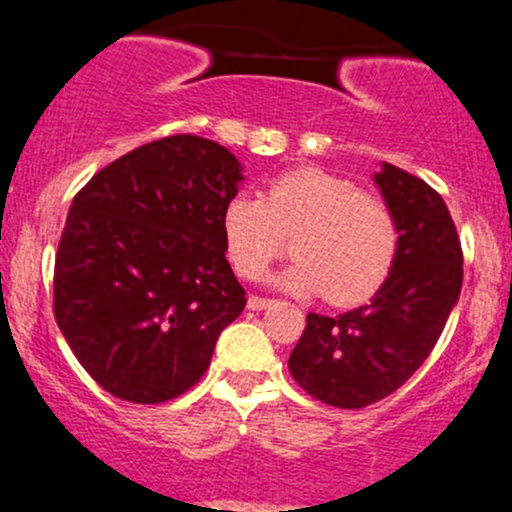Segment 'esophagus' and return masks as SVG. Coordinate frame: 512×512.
<instances>
[{
	"mask_svg": "<svg viewBox=\"0 0 512 512\" xmlns=\"http://www.w3.org/2000/svg\"><path fill=\"white\" fill-rule=\"evenodd\" d=\"M273 300H268V297H258V295H251L249 302H246V307L254 309V312H261V309H266L268 304H271Z\"/></svg>",
	"mask_w": 512,
	"mask_h": 512,
	"instance_id": "obj_1",
	"label": "esophagus"
}]
</instances>
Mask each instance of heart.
<instances>
[{
  "mask_svg": "<svg viewBox=\"0 0 512 512\" xmlns=\"http://www.w3.org/2000/svg\"><path fill=\"white\" fill-rule=\"evenodd\" d=\"M234 273L254 280L292 237L297 261L275 278L302 295L350 307L380 290L399 251V222L382 195L319 166H300L268 181L261 198L237 193L220 215Z\"/></svg>",
  "mask_w": 512,
  "mask_h": 512,
  "instance_id": "1",
  "label": "heart"
}]
</instances>
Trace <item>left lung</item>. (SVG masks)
<instances>
[{"mask_svg":"<svg viewBox=\"0 0 512 512\" xmlns=\"http://www.w3.org/2000/svg\"><path fill=\"white\" fill-rule=\"evenodd\" d=\"M375 183L399 222L392 273L365 307L309 312L287 360L304 392L338 409H363L409 380L462 290V244L440 193L394 164H382Z\"/></svg>","mask_w":512,"mask_h":512,"instance_id":"1","label":"left lung"}]
</instances>
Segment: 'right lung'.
<instances>
[{
	"mask_svg": "<svg viewBox=\"0 0 512 512\" xmlns=\"http://www.w3.org/2000/svg\"><path fill=\"white\" fill-rule=\"evenodd\" d=\"M241 179L227 147L171 135L123 154L74 195L53 312L106 392L162 404L205 375L217 336L246 304L220 232Z\"/></svg>",
	"mask_w": 512,
	"mask_h": 512,
	"instance_id": "add662e5",
	"label": "right lung"
}]
</instances>
